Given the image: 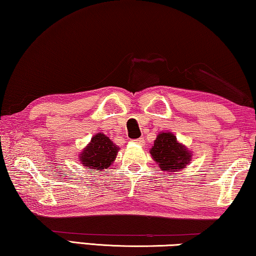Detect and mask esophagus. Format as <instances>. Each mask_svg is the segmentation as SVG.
Masks as SVG:
<instances>
[{"mask_svg":"<svg viewBox=\"0 0 256 256\" xmlns=\"http://www.w3.org/2000/svg\"><path fill=\"white\" fill-rule=\"evenodd\" d=\"M135 143L138 144V146H143V144L146 143V140H144L143 137H140V138H138V140H135Z\"/></svg>","mask_w":256,"mask_h":256,"instance_id":"34e87169","label":"esophagus"}]
</instances>
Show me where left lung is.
Instances as JSON below:
<instances>
[{"instance_id":"1","label":"left lung","mask_w":256,"mask_h":256,"mask_svg":"<svg viewBox=\"0 0 256 256\" xmlns=\"http://www.w3.org/2000/svg\"><path fill=\"white\" fill-rule=\"evenodd\" d=\"M150 154L162 171L174 173L186 168L192 162V154L186 146L170 132H160L156 137Z\"/></svg>"}]
</instances>
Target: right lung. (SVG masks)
<instances>
[{
  "instance_id": "add662e5",
  "label": "right lung",
  "mask_w": 256,
  "mask_h": 256,
  "mask_svg": "<svg viewBox=\"0 0 256 256\" xmlns=\"http://www.w3.org/2000/svg\"><path fill=\"white\" fill-rule=\"evenodd\" d=\"M119 150L120 148L116 146L110 137L102 132H98L92 136L90 143L80 154L78 159L85 168L90 170V172H102L113 164Z\"/></svg>"
}]
</instances>
